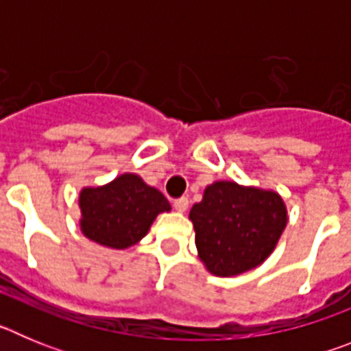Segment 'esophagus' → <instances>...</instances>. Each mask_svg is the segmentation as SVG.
Returning <instances> with one entry per match:
<instances>
[{
  "label": "esophagus",
  "instance_id": "esophagus-1",
  "mask_svg": "<svg viewBox=\"0 0 351 351\" xmlns=\"http://www.w3.org/2000/svg\"><path fill=\"white\" fill-rule=\"evenodd\" d=\"M188 206H190V200L186 197L178 198V200L173 202V207H176V210H179V213H186V210H188Z\"/></svg>",
  "mask_w": 351,
  "mask_h": 351
}]
</instances>
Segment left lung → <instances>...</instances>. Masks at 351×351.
<instances>
[{
    "label": "left lung",
    "mask_w": 351,
    "mask_h": 351,
    "mask_svg": "<svg viewBox=\"0 0 351 351\" xmlns=\"http://www.w3.org/2000/svg\"><path fill=\"white\" fill-rule=\"evenodd\" d=\"M190 221L204 267L218 278H234L271 256L288 223V209L274 190L216 181L191 207Z\"/></svg>",
    "instance_id": "1"
}]
</instances>
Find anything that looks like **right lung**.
I'll list each match as a JSON object with an SVG mask.
<instances>
[{"mask_svg": "<svg viewBox=\"0 0 351 351\" xmlns=\"http://www.w3.org/2000/svg\"><path fill=\"white\" fill-rule=\"evenodd\" d=\"M79 226L89 241L110 250H126L147 235L158 214L170 213L161 191L125 172L107 184L84 186L79 193Z\"/></svg>", "mask_w": 351, "mask_h": 351, "instance_id": "1", "label": "right lung"}]
</instances>
